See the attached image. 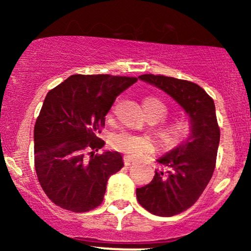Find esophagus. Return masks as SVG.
<instances>
[{"label":"esophagus","instance_id":"34e87169","mask_svg":"<svg viewBox=\"0 0 251 251\" xmlns=\"http://www.w3.org/2000/svg\"><path fill=\"white\" fill-rule=\"evenodd\" d=\"M133 163H134V159H132L131 157H128V155H125V157H124V164H125L126 166L132 165Z\"/></svg>","mask_w":251,"mask_h":251}]
</instances>
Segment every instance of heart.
<instances>
[{
    "instance_id": "1",
    "label": "heart",
    "mask_w": 251,
    "mask_h": 251,
    "mask_svg": "<svg viewBox=\"0 0 251 251\" xmlns=\"http://www.w3.org/2000/svg\"><path fill=\"white\" fill-rule=\"evenodd\" d=\"M144 108L148 116H153L157 120L163 119L166 114V106L154 98H149L144 101ZM191 131V125L186 120H177L160 128V138L168 144L183 142ZM109 144L114 150L132 157L148 153L152 150V143L148 137L132 133L126 129L113 132L109 137Z\"/></svg>"
}]
</instances>
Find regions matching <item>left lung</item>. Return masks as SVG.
<instances>
[{
  "mask_svg": "<svg viewBox=\"0 0 251 251\" xmlns=\"http://www.w3.org/2000/svg\"><path fill=\"white\" fill-rule=\"evenodd\" d=\"M139 79L169 94L190 118L189 137L158 159L162 168L155 170L151 183L135 190L143 208L171 217L194 205L214 174L221 135L215 102L191 81L153 74Z\"/></svg>",
  "mask_w": 251,
  "mask_h": 251,
  "instance_id": "left-lung-1",
  "label": "left lung"
}]
</instances>
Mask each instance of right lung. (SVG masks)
<instances>
[{"mask_svg": "<svg viewBox=\"0 0 251 251\" xmlns=\"http://www.w3.org/2000/svg\"><path fill=\"white\" fill-rule=\"evenodd\" d=\"M137 80L75 74L47 93L34 127V162L40 185L57 206L86 212L101 204L108 178L124 163L119 152L96 154L105 145L98 134L117 97Z\"/></svg>", "mask_w": 251, "mask_h": 251, "instance_id": "1", "label": "right lung"}]
</instances>
